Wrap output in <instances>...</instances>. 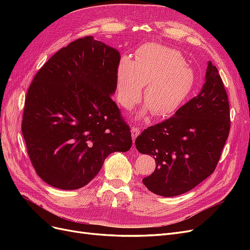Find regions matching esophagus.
<instances>
[{
  "instance_id": "esophagus-1",
  "label": "esophagus",
  "mask_w": 250,
  "mask_h": 250,
  "mask_svg": "<svg viewBox=\"0 0 250 250\" xmlns=\"http://www.w3.org/2000/svg\"><path fill=\"white\" fill-rule=\"evenodd\" d=\"M139 134H140V129H139L138 127L133 126V127L131 128V135H132V141H133V142L135 141V139H137V137H138Z\"/></svg>"
}]
</instances>
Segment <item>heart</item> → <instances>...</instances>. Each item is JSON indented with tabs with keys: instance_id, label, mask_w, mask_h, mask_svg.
<instances>
[{
	"instance_id": "1",
	"label": "heart",
	"mask_w": 250,
	"mask_h": 250,
	"mask_svg": "<svg viewBox=\"0 0 250 250\" xmlns=\"http://www.w3.org/2000/svg\"><path fill=\"white\" fill-rule=\"evenodd\" d=\"M196 76L184 56L158 43H146L132 60L123 59L117 71V99L125 109L132 108L142 98L145 110L166 117L179 109L191 95Z\"/></svg>"
}]
</instances>
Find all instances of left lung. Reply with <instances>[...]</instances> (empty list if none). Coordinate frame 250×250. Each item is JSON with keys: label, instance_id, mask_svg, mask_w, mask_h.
<instances>
[{"label": "left lung", "instance_id": "1", "mask_svg": "<svg viewBox=\"0 0 250 250\" xmlns=\"http://www.w3.org/2000/svg\"><path fill=\"white\" fill-rule=\"evenodd\" d=\"M229 121L222 79L208 62L199 95L135 140L139 152L152 155L156 164L154 172L144 178L143 184L165 197L191 191L216 169L229 138Z\"/></svg>", "mask_w": 250, "mask_h": 250}]
</instances>
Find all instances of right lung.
I'll return each instance as SVG.
<instances>
[{
	"mask_svg": "<svg viewBox=\"0 0 250 250\" xmlns=\"http://www.w3.org/2000/svg\"><path fill=\"white\" fill-rule=\"evenodd\" d=\"M120 59L118 50L85 36L60 49L36 73L21 132L44 183L62 190L80 188L109 154L131 148L130 128L111 99Z\"/></svg>",
	"mask_w": 250,
	"mask_h": 250,
	"instance_id": "right-lung-1",
	"label": "right lung"
}]
</instances>
